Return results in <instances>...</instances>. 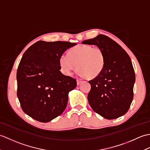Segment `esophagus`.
<instances>
[{
	"mask_svg": "<svg viewBox=\"0 0 150 150\" xmlns=\"http://www.w3.org/2000/svg\"><path fill=\"white\" fill-rule=\"evenodd\" d=\"M82 81L80 80V79H77V85H80L81 83H82Z\"/></svg>",
	"mask_w": 150,
	"mask_h": 150,
	"instance_id": "1",
	"label": "esophagus"
}]
</instances>
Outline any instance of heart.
<instances>
[{"label":"heart","instance_id":"b5f03b06","mask_svg":"<svg viewBox=\"0 0 150 150\" xmlns=\"http://www.w3.org/2000/svg\"><path fill=\"white\" fill-rule=\"evenodd\" d=\"M60 71L66 75L77 69L80 75L88 79H93L99 75L105 66V55L103 50L91 45H80L63 54L59 60Z\"/></svg>","mask_w":150,"mask_h":150}]
</instances>
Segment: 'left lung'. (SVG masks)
Instances as JSON below:
<instances>
[{
	"label": "left lung",
	"instance_id": "left-lung-1",
	"mask_svg": "<svg viewBox=\"0 0 150 150\" xmlns=\"http://www.w3.org/2000/svg\"><path fill=\"white\" fill-rule=\"evenodd\" d=\"M82 43L97 46L105 55L103 71L88 82L91 84L88 95L90 106L107 119L124 115L132 104L135 81L130 57L119 44L104 35L100 34Z\"/></svg>",
	"mask_w": 150,
	"mask_h": 150
}]
</instances>
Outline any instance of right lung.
<instances>
[{"mask_svg":"<svg viewBox=\"0 0 150 150\" xmlns=\"http://www.w3.org/2000/svg\"><path fill=\"white\" fill-rule=\"evenodd\" d=\"M75 43L39 40L22 56L17 69V97L24 112L42 122H50L66 109L76 79L60 71L59 60Z\"/></svg>","mask_w":150,"mask_h":150,"instance_id":"add662e5","label":"right lung"}]
</instances>
